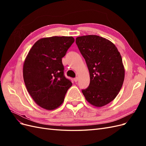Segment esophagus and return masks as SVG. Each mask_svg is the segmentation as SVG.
<instances>
[{"mask_svg":"<svg viewBox=\"0 0 146 146\" xmlns=\"http://www.w3.org/2000/svg\"><path fill=\"white\" fill-rule=\"evenodd\" d=\"M78 77H76V78H74V80L75 82H77L78 81Z\"/></svg>","mask_w":146,"mask_h":146,"instance_id":"1","label":"esophagus"}]
</instances>
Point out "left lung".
I'll list each match as a JSON object with an SVG mask.
<instances>
[{
    "label": "left lung",
    "mask_w": 146,
    "mask_h": 146,
    "mask_svg": "<svg viewBox=\"0 0 146 146\" xmlns=\"http://www.w3.org/2000/svg\"><path fill=\"white\" fill-rule=\"evenodd\" d=\"M76 42L90 72V83L82 90L86 100L102 107L115 99L122 86L125 69L114 44L97 35L77 37Z\"/></svg>",
    "instance_id": "left-lung-1"
}]
</instances>
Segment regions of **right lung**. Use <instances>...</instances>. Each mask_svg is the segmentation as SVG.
Masks as SVG:
<instances>
[{
	"mask_svg": "<svg viewBox=\"0 0 146 146\" xmlns=\"http://www.w3.org/2000/svg\"><path fill=\"white\" fill-rule=\"evenodd\" d=\"M74 42L72 36L43 38L34 44L26 56L25 85L35 103L42 108L59 107L72 85L64 76L62 58Z\"/></svg>",
	"mask_w": 146,
	"mask_h": 146,
	"instance_id": "1",
	"label": "right lung"
}]
</instances>
